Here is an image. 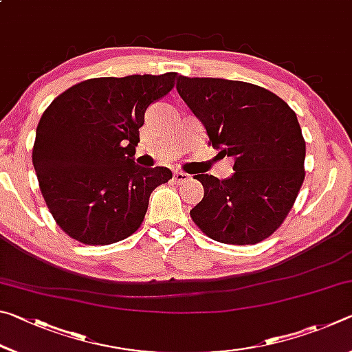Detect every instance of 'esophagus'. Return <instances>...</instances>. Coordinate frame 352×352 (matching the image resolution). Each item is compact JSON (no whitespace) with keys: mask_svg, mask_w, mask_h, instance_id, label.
Instances as JSON below:
<instances>
[{"mask_svg":"<svg viewBox=\"0 0 352 352\" xmlns=\"http://www.w3.org/2000/svg\"><path fill=\"white\" fill-rule=\"evenodd\" d=\"M188 180H190V177L188 174H184V172H182V170L174 172V182L177 184H183V183H186Z\"/></svg>","mask_w":352,"mask_h":352,"instance_id":"34e87169","label":"esophagus"}]
</instances>
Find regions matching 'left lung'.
<instances>
[{"label":"left lung","instance_id":"left-lung-1","mask_svg":"<svg viewBox=\"0 0 352 352\" xmlns=\"http://www.w3.org/2000/svg\"><path fill=\"white\" fill-rule=\"evenodd\" d=\"M177 91L208 133L234 158L225 180L199 174L205 195L190 210L212 241L253 245L283 225L305 182L306 141L295 111L265 88L241 80L180 76Z\"/></svg>","mask_w":352,"mask_h":352}]
</instances>
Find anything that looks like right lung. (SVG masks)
<instances>
[{
    "label": "right lung",
    "instance_id": "obj_1",
    "mask_svg": "<svg viewBox=\"0 0 352 352\" xmlns=\"http://www.w3.org/2000/svg\"><path fill=\"white\" fill-rule=\"evenodd\" d=\"M177 73L94 77L76 83L43 111L32 163L56 223L85 245L132 236L168 168L133 162L144 113L175 85Z\"/></svg>",
    "mask_w": 352,
    "mask_h": 352
}]
</instances>
